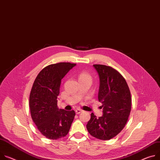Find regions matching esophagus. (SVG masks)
Returning <instances> with one entry per match:
<instances>
[{
	"label": "esophagus",
	"instance_id": "obj_1",
	"mask_svg": "<svg viewBox=\"0 0 160 160\" xmlns=\"http://www.w3.org/2000/svg\"><path fill=\"white\" fill-rule=\"evenodd\" d=\"M82 112V110L81 109H76V110H75V112H76L77 114H79V113H80Z\"/></svg>",
	"mask_w": 160,
	"mask_h": 160
}]
</instances>
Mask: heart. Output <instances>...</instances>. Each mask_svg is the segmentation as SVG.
<instances>
[{"label":"heart","mask_w":160,"mask_h":160,"mask_svg":"<svg viewBox=\"0 0 160 160\" xmlns=\"http://www.w3.org/2000/svg\"><path fill=\"white\" fill-rule=\"evenodd\" d=\"M88 80L92 82L91 76L85 71H82L79 75V80Z\"/></svg>","instance_id":"heart-1"}]
</instances>
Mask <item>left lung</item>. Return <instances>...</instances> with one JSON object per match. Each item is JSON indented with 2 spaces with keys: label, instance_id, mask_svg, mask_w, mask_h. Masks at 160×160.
I'll list each match as a JSON object with an SVG mask.
<instances>
[{
  "label": "left lung",
  "instance_id": "1",
  "mask_svg": "<svg viewBox=\"0 0 160 160\" xmlns=\"http://www.w3.org/2000/svg\"><path fill=\"white\" fill-rule=\"evenodd\" d=\"M99 78L98 100L102 103L103 115L93 113L87 124L94 137L107 140L117 136L124 128L132 109L129 87L119 71L102 64H94Z\"/></svg>",
  "mask_w": 160,
  "mask_h": 160
}]
</instances>
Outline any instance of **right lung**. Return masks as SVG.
<instances>
[{
	"mask_svg": "<svg viewBox=\"0 0 160 160\" xmlns=\"http://www.w3.org/2000/svg\"><path fill=\"white\" fill-rule=\"evenodd\" d=\"M76 66L70 62L50 64L36 77L29 96L31 118L40 133L57 140L67 135L75 116L74 110L66 111L57 107L61 80Z\"/></svg>",
	"mask_w": 160,
	"mask_h": 160,
	"instance_id": "1",
	"label": "right lung"
}]
</instances>
